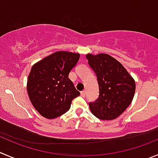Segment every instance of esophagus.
Instances as JSON below:
<instances>
[{"label":"esophagus","mask_w":158,"mask_h":158,"mask_svg":"<svg viewBox=\"0 0 158 158\" xmlns=\"http://www.w3.org/2000/svg\"><path fill=\"white\" fill-rule=\"evenodd\" d=\"M85 94H86V91H81V95L82 97H85Z\"/></svg>","instance_id":"1"}]
</instances>
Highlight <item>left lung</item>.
Wrapping results in <instances>:
<instances>
[{"label":"left lung","mask_w":158,"mask_h":158,"mask_svg":"<svg viewBox=\"0 0 158 158\" xmlns=\"http://www.w3.org/2000/svg\"><path fill=\"white\" fill-rule=\"evenodd\" d=\"M86 58L99 86V97L90 103V110L99 119H115L131 104L136 90L134 79L121 63L109 54L88 53Z\"/></svg>","instance_id":"8db88e82"}]
</instances>
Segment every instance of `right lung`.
I'll list each match as a JSON object with an SVG mask.
<instances>
[{"label": "right lung", "mask_w": 158, "mask_h": 158, "mask_svg": "<svg viewBox=\"0 0 158 158\" xmlns=\"http://www.w3.org/2000/svg\"><path fill=\"white\" fill-rule=\"evenodd\" d=\"M79 58V53L59 51L31 67L27 91L33 107L45 118L52 119L66 113L72 100L80 95L68 77Z\"/></svg>", "instance_id": "obj_1"}]
</instances>
